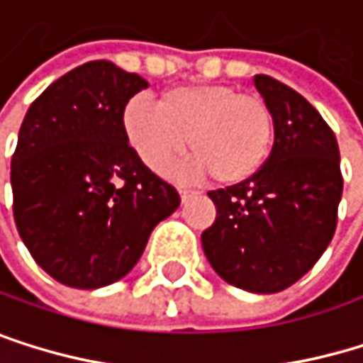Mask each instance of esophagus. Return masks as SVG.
I'll use <instances>...</instances> for the list:
<instances>
[{
    "instance_id": "1",
    "label": "esophagus",
    "mask_w": 363,
    "mask_h": 363,
    "mask_svg": "<svg viewBox=\"0 0 363 363\" xmlns=\"http://www.w3.org/2000/svg\"><path fill=\"white\" fill-rule=\"evenodd\" d=\"M192 194H196L194 190H188V188H179V196H182V201H186L188 196H192Z\"/></svg>"
}]
</instances>
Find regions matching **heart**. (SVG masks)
I'll list each match as a JSON object with an SVG mask.
<instances>
[{
  "label": "heart",
  "instance_id": "1",
  "mask_svg": "<svg viewBox=\"0 0 363 363\" xmlns=\"http://www.w3.org/2000/svg\"><path fill=\"white\" fill-rule=\"evenodd\" d=\"M123 132L138 160L151 171L167 169L186 149L182 177H203L220 186L251 179L275 145V116L257 95L225 84L169 88L157 108L134 97L123 110Z\"/></svg>",
  "mask_w": 363,
  "mask_h": 363
}]
</instances>
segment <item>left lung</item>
Segmentation results:
<instances>
[{
  "instance_id": "obj_1",
  "label": "left lung",
  "mask_w": 363,
  "mask_h": 363,
  "mask_svg": "<svg viewBox=\"0 0 363 363\" xmlns=\"http://www.w3.org/2000/svg\"><path fill=\"white\" fill-rule=\"evenodd\" d=\"M253 84L275 116V145L247 182L208 192L216 220L201 233L227 284L257 294L290 288L329 247L342 199L340 149L318 110L268 75Z\"/></svg>"
}]
</instances>
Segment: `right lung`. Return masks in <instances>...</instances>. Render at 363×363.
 Here are the masks:
<instances>
[{
	"mask_svg": "<svg viewBox=\"0 0 363 363\" xmlns=\"http://www.w3.org/2000/svg\"><path fill=\"white\" fill-rule=\"evenodd\" d=\"M147 79L86 62L30 106L10 167L12 212L36 264L56 281L95 290L123 279L153 227L179 208L123 132V110Z\"/></svg>",
	"mask_w": 363,
	"mask_h": 363,
	"instance_id": "obj_1",
	"label": "right lung"
}]
</instances>
